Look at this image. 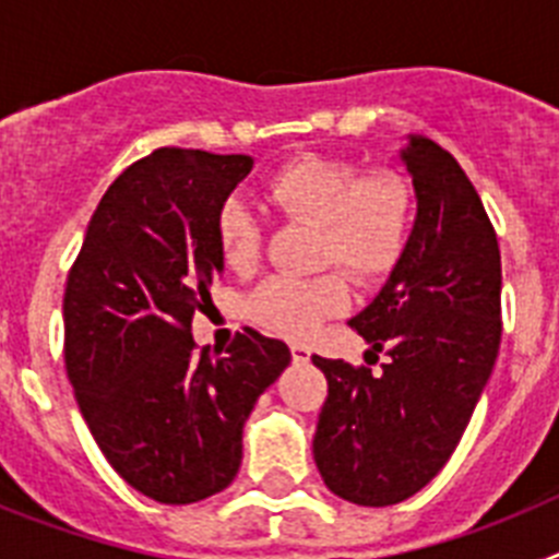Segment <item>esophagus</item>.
<instances>
[{
	"label": "esophagus",
	"mask_w": 559,
	"mask_h": 559,
	"mask_svg": "<svg viewBox=\"0 0 559 559\" xmlns=\"http://www.w3.org/2000/svg\"><path fill=\"white\" fill-rule=\"evenodd\" d=\"M290 358L296 360V364H305V360H310V349L305 347V344H290Z\"/></svg>",
	"instance_id": "obj_1"
}]
</instances>
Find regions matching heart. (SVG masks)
Here are the masks:
<instances>
[{
    "label": "heart",
    "instance_id": "heart-1",
    "mask_svg": "<svg viewBox=\"0 0 559 559\" xmlns=\"http://www.w3.org/2000/svg\"><path fill=\"white\" fill-rule=\"evenodd\" d=\"M265 201L288 221L319 226L316 265H338L364 285L380 283L397 269L414 221V192L400 173L374 170L349 159L305 153L265 176ZM215 240L224 263L249 271L263 249V224L240 199L215 212ZM349 305L341 271L308 280L271 276L249 296V316L260 328L288 338H308L316 328Z\"/></svg>",
    "mask_w": 559,
    "mask_h": 559
}]
</instances>
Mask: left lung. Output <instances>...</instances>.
Here are the masks:
<instances>
[{
    "label": "left lung",
    "mask_w": 559,
    "mask_h": 559,
    "mask_svg": "<svg viewBox=\"0 0 559 559\" xmlns=\"http://www.w3.org/2000/svg\"><path fill=\"white\" fill-rule=\"evenodd\" d=\"M417 221L397 269L349 328L369 367L313 355L328 378L313 459L344 501L389 507L456 451L501 344V251L476 187L437 142L403 151ZM389 354L381 372L371 364Z\"/></svg>",
    "instance_id": "1"
}]
</instances>
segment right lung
Returning <instances> with one entry per match:
<instances>
[{"label":"right lung","instance_id":"obj_1","mask_svg":"<svg viewBox=\"0 0 559 559\" xmlns=\"http://www.w3.org/2000/svg\"><path fill=\"white\" fill-rule=\"evenodd\" d=\"M249 170L243 153H147L106 190L67 276L63 360L78 406L114 471L159 503L229 487L243 423L290 360L251 328L218 360L190 333L224 274L215 212Z\"/></svg>","mask_w":559,"mask_h":559}]
</instances>
